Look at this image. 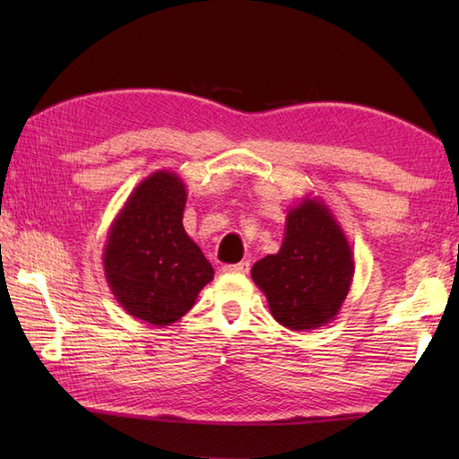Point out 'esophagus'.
Returning <instances> with one entry per match:
<instances>
[{
  "mask_svg": "<svg viewBox=\"0 0 459 459\" xmlns=\"http://www.w3.org/2000/svg\"><path fill=\"white\" fill-rule=\"evenodd\" d=\"M250 270V262L248 260H242L238 264H224L222 272H227V274H248Z\"/></svg>",
  "mask_w": 459,
  "mask_h": 459,
  "instance_id": "obj_1",
  "label": "esophagus"
}]
</instances>
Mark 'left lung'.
<instances>
[{"label": "left lung", "mask_w": 459, "mask_h": 459, "mask_svg": "<svg viewBox=\"0 0 459 459\" xmlns=\"http://www.w3.org/2000/svg\"><path fill=\"white\" fill-rule=\"evenodd\" d=\"M272 316L288 329L309 331L335 319L355 274L353 250L324 199H301L288 211L276 255L250 270Z\"/></svg>", "instance_id": "1"}]
</instances>
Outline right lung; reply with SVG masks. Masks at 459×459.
<instances>
[{
	"instance_id": "right-lung-1",
	"label": "right lung",
	"mask_w": 459,
	"mask_h": 459,
	"mask_svg": "<svg viewBox=\"0 0 459 459\" xmlns=\"http://www.w3.org/2000/svg\"><path fill=\"white\" fill-rule=\"evenodd\" d=\"M187 203L178 173L160 169L135 187L110 224L102 264L116 301L135 319L171 325L214 276L183 229Z\"/></svg>"
}]
</instances>
